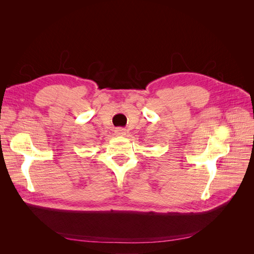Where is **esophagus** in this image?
Here are the masks:
<instances>
[{
	"mask_svg": "<svg viewBox=\"0 0 254 254\" xmlns=\"http://www.w3.org/2000/svg\"><path fill=\"white\" fill-rule=\"evenodd\" d=\"M114 132L117 135H125L126 134V129L124 128H117L114 130Z\"/></svg>",
	"mask_w": 254,
	"mask_h": 254,
	"instance_id": "esophagus-1",
	"label": "esophagus"
}]
</instances>
